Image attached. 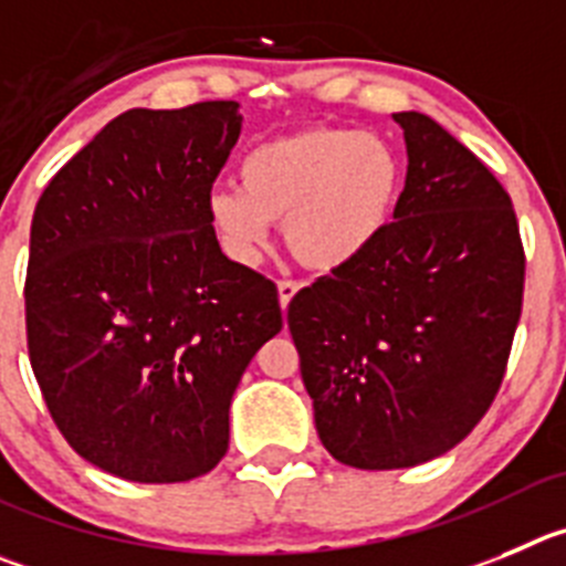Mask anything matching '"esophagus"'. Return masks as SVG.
<instances>
[{
    "label": "esophagus",
    "instance_id": "obj_1",
    "mask_svg": "<svg viewBox=\"0 0 566 566\" xmlns=\"http://www.w3.org/2000/svg\"><path fill=\"white\" fill-rule=\"evenodd\" d=\"M301 284L298 282H290V279H284V282H279V304H282V310H287V304L293 301V295L298 293Z\"/></svg>",
    "mask_w": 566,
    "mask_h": 566
}]
</instances>
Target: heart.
Wrapping results in <instances>:
<instances>
[{
  "mask_svg": "<svg viewBox=\"0 0 566 566\" xmlns=\"http://www.w3.org/2000/svg\"><path fill=\"white\" fill-rule=\"evenodd\" d=\"M240 184H218L206 214L220 245L240 265H256L271 223L318 273L348 268L390 229L405 167L388 139L352 128H304L251 147Z\"/></svg>",
  "mask_w": 566,
  "mask_h": 566,
  "instance_id": "obj_1",
  "label": "heart"
}]
</instances>
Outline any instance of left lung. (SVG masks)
<instances>
[{
    "mask_svg": "<svg viewBox=\"0 0 566 566\" xmlns=\"http://www.w3.org/2000/svg\"><path fill=\"white\" fill-rule=\"evenodd\" d=\"M408 178L382 240L287 307L335 461L405 469L452 450L503 382L525 287V251L503 184L419 111L394 114Z\"/></svg>",
    "mask_w": 566,
    "mask_h": 566,
    "instance_id": "1",
    "label": "left lung"
}]
</instances>
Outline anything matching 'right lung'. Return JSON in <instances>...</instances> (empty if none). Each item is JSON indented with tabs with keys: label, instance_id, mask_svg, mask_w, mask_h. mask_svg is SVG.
I'll return each instance as SVG.
<instances>
[{
	"label": "right lung",
	"instance_id": "add662e5",
	"mask_svg": "<svg viewBox=\"0 0 566 566\" xmlns=\"http://www.w3.org/2000/svg\"><path fill=\"white\" fill-rule=\"evenodd\" d=\"M240 130L234 99L130 108L35 203L30 366L69 447L116 478L218 467L231 396L282 329L276 284L231 262L206 214Z\"/></svg>",
	"mask_w": 566,
	"mask_h": 566
}]
</instances>
